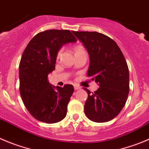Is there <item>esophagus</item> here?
I'll return each instance as SVG.
<instances>
[{"instance_id": "34e87169", "label": "esophagus", "mask_w": 149, "mask_h": 149, "mask_svg": "<svg viewBox=\"0 0 149 149\" xmlns=\"http://www.w3.org/2000/svg\"><path fill=\"white\" fill-rule=\"evenodd\" d=\"M74 90H79V89L81 88V87L77 84H74Z\"/></svg>"}]
</instances>
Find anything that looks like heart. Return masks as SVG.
<instances>
[{"label": "heart", "instance_id": "b5f03b06", "mask_svg": "<svg viewBox=\"0 0 149 149\" xmlns=\"http://www.w3.org/2000/svg\"><path fill=\"white\" fill-rule=\"evenodd\" d=\"M83 50H84V49H83V47H80V46H77V47H74V52H75V53H76V52H81V51H83ZM61 54V50L60 49L59 51H58L57 55H56V58H59Z\"/></svg>", "mask_w": 149, "mask_h": 149}]
</instances>
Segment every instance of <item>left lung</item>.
<instances>
[{"label":"left lung","mask_w":149,"mask_h":149,"mask_svg":"<svg viewBox=\"0 0 149 149\" xmlns=\"http://www.w3.org/2000/svg\"><path fill=\"white\" fill-rule=\"evenodd\" d=\"M90 58L87 76L98 83L96 91L88 93L85 114L92 121L107 122L114 118L126 104L130 91V74L124 55L110 37L98 32L73 31Z\"/></svg>","instance_id":"8db88e82"}]
</instances>
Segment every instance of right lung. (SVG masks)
<instances>
[{
	"instance_id": "add662e5",
	"label": "right lung",
	"mask_w": 149,
	"mask_h": 149,
	"mask_svg": "<svg viewBox=\"0 0 149 149\" xmlns=\"http://www.w3.org/2000/svg\"><path fill=\"white\" fill-rule=\"evenodd\" d=\"M76 42L69 30H47L36 34L22 53L19 92L27 110L38 121L54 124L66 117L73 86L55 87L47 77L55 69L58 51L63 45Z\"/></svg>"
}]
</instances>
